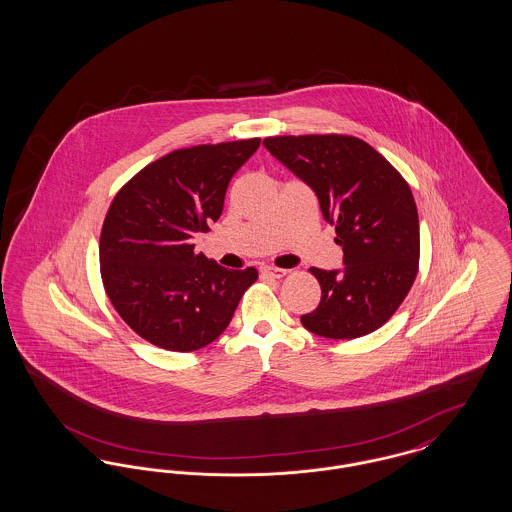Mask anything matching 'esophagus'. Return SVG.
I'll use <instances>...</instances> for the list:
<instances>
[{
  "mask_svg": "<svg viewBox=\"0 0 512 512\" xmlns=\"http://www.w3.org/2000/svg\"><path fill=\"white\" fill-rule=\"evenodd\" d=\"M288 274V270H284V268H276V267H263L261 268V276L263 278H274V280H280V278H284Z\"/></svg>",
  "mask_w": 512,
  "mask_h": 512,
  "instance_id": "esophagus-1",
  "label": "esophagus"
}]
</instances>
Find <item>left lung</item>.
I'll return each mask as SVG.
<instances>
[{"instance_id":"8db88e82","label":"left lung","mask_w":512,"mask_h":512,"mask_svg":"<svg viewBox=\"0 0 512 512\" xmlns=\"http://www.w3.org/2000/svg\"><path fill=\"white\" fill-rule=\"evenodd\" d=\"M263 144L315 190L343 249L341 272L311 268L322 293L301 324L330 340L378 330L399 309L418 274L420 230L409 184L386 157L355 136H270Z\"/></svg>"}]
</instances>
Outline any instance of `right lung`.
<instances>
[{"mask_svg":"<svg viewBox=\"0 0 512 512\" xmlns=\"http://www.w3.org/2000/svg\"><path fill=\"white\" fill-rule=\"evenodd\" d=\"M261 138L182 147L134 174L101 226L103 288L122 320L144 340L197 351L226 330L253 267L228 270L194 251V236L219 220L226 188Z\"/></svg>","mask_w":512,"mask_h":512,"instance_id":"obj_1","label":"right lung"}]
</instances>
